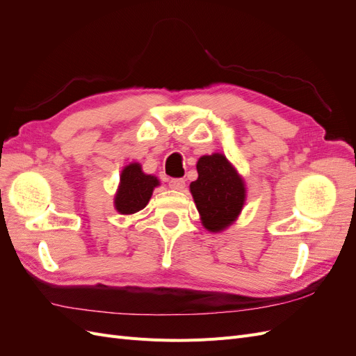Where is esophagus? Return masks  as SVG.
Masks as SVG:
<instances>
[{"label": "esophagus", "mask_w": 356, "mask_h": 356, "mask_svg": "<svg viewBox=\"0 0 356 356\" xmlns=\"http://www.w3.org/2000/svg\"><path fill=\"white\" fill-rule=\"evenodd\" d=\"M169 187H170L172 190L181 191V190H184V187H186V181L182 179V178H174V179L169 181Z\"/></svg>", "instance_id": "34e87169"}]
</instances>
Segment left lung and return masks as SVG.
Returning a JSON list of instances; mask_svg holds the SVG:
<instances>
[{
  "mask_svg": "<svg viewBox=\"0 0 356 356\" xmlns=\"http://www.w3.org/2000/svg\"><path fill=\"white\" fill-rule=\"evenodd\" d=\"M197 179L190 184L200 221L211 233H221L238 220L246 200L245 179L221 153L197 160Z\"/></svg>",
  "mask_w": 356,
  "mask_h": 356,
  "instance_id": "left-lung-1",
  "label": "left lung"
}]
</instances>
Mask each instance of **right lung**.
<instances>
[{"label": "right lung", "instance_id": "right-lung-1", "mask_svg": "<svg viewBox=\"0 0 356 356\" xmlns=\"http://www.w3.org/2000/svg\"><path fill=\"white\" fill-rule=\"evenodd\" d=\"M160 181L154 175H148L138 161L126 165L122 169L120 182L114 195V208L122 215L136 213L147 207Z\"/></svg>", "mask_w": 356, "mask_h": 356}]
</instances>
